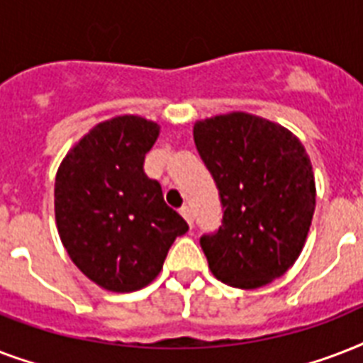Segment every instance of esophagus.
I'll return each mask as SVG.
<instances>
[{
  "label": "esophagus",
  "instance_id": "esophagus-1",
  "mask_svg": "<svg viewBox=\"0 0 363 363\" xmlns=\"http://www.w3.org/2000/svg\"><path fill=\"white\" fill-rule=\"evenodd\" d=\"M181 215L184 216V220L188 222V226L192 228L194 226V216H192V209L188 207V205H182L181 207Z\"/></svg>",
  "mask_w": 363,
  "mask_h": 363
}]
</instances>
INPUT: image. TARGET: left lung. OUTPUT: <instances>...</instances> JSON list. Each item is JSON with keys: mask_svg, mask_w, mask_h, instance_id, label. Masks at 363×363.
<instances>
[{"mask_svg": "<svg viewBox=\"0 0 363 363\" xmlns=\"http://www.w3.org/2000/svg\"><path fill=\"white\" fill-rule=\"evenodd\" d=\"M194 143L224 207L218 232L199 241L211 273L241 290L269 284L307 241L316 205L309 154L288 128L241 111L196 122Z\"/></svg>", "mask_w": 363, "mask_h": 363, "instance_id": "left-lung-1", "label": "left lung"}]
</instances>
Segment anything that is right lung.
Returning <instances> with one entry per match:
<instances>
[{"mask_svg":"<svg viewBox=\"0 0 363 363\" xmlns=\"http://www.w3.org/2000/svg\"><path fill=\"white\" fill-rule=\"evenodd\" d=\"M160 124L137 115L99 122L56 171L54 215L73 264L109 292H135L160 275L167 250L188 232L162 186L145 175Z\"/></svg>","mask_w":363,"mask_h":363,"instance_id":"add662e5","label":"right lung"}]
</instances>
